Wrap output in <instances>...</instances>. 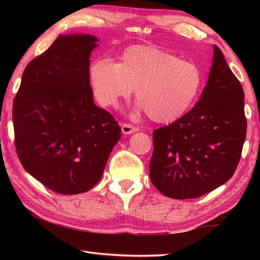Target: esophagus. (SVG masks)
<instances>
[{
  "label": "esophagus",
  "instance_id": "34e87169",
  "mask_svg": "<svg viewBox=\"0 0 260 260\" xmlns=\"http://www.w3.org/2000/svg\"><path fill=\"white\" fill-rule=\"evenodd\" d=\"M140 128L136 126H133L131 124H121V132L124 134H132L135 133V132H139Z\"/></svg>",
  "mask_w": 260,
  "mask_h": 260
}]
</instances>
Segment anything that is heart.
I'll return each mask as SVG.
<instances>
[{"instance_id":"1","label":"heart","mask_w":260,"mask_h":260,"mask_svg":"<svg viewBox=\"0 0 260 260\" xmlns=\"http://www.w3.org/2000/svg\"><path fill=\"white\" fill-rule=\"evenodd\" d=\"M88 80L98 102L112 108L133 93L138 109L151 120L170 124L186 114L203 83L195 63L180 59L152 46H133L121 52L119 61L99 58L88 69Z\"/></svg>"}]
</instances>
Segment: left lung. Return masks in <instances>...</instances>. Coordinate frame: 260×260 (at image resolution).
I'll list each match as a JSON object with an SVG mask.
<instances>
[{"mask_svg":"<svg viewBox=\"0 0 260 260\" xmlns=\"http://www.w3.org/2000/svg\"><path fill=\"white\" fill-rule=\"evenodd\" d=\"M246 135L244 93L213 46L201 99L173 124L152 133L150 180L171 199H196L226 183L239 165Z\"/></svg>","mask_w":260,"mask_h":260,"instance_id":"1","label":"left lung"}]
</instances>
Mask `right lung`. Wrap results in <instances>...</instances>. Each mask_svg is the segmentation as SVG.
I'll list each match as a JSON object with an SVG mask.
<instances>
[{
  "instance_id": "right-lung-1",
  "label": "right lung",
  "mask_w": 260,
  "mask_h": 260,
  "mask_svg": "<svg viewBox=\"0 0 260 260\" xmlns=\"http://www.w3.org/2000/svg\"><path fill=\"white\" fill-rule=\"evenodd\" d=\"M98 38L59 35L26 67L14 100L17 155L52 191L76 195L102 178L121 128L96 107L88 69Z\"/></svg>"
}]
</instances>
